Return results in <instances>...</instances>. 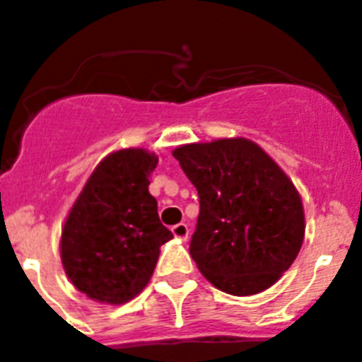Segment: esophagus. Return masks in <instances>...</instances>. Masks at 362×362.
<instances>
[{
    "instance_id": "1",
    "label": "esophagus",
    "mask_w": 362,
    "mask_h": 362,
    "mask_svg": "<svg viewBox=\"0 0 362 362\" xmlns=\"http://www.w3.org/2000/svg\"><path fill=\"white\" fill-rule=\"evenodd\" d=\"M172 233H174V238L177 239H187L188 238V226L185 223H179V225L172 226Z\"/></svg>"
}]
</instances>
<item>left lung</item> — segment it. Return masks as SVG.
I'll return each instance as SVG.
<instances>
[{
    "label": "left lung",
    "mask_w": 362,
    "mask_h": 362,
    "mask_svg": "<svg viewBox=\"0 0 362 362\" xmlns=\"http://www.w3.org/2000/svg\"><path fill=\"white\" fill-rule=\"evenodd\" d=\"M199 194L190 255L230 296L270 288L305 239V209L292 179L257 143L225 137L172 152Z\"/></svg>",
    "instance_id": "8db88e82"
}]
</instances>
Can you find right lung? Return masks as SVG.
<instances>
[{
	"instance_id": "1",
	"label": "right lung",
	"mask_w": 362,
	"mask_h": 362,
	"mask_svg": "<svg viewBox=\"0 0 362 362\" xmlns=\"http://www.w3.org/2000/svg\"><path fill=\"white\" fill-rule=\"evenodd\" d=\"M158 156L121 148L99 161L62 230L66 277L86 297L124 305L145 290L159 248L172 239L148 192Z\"/></svg>"
}]
</instances>
